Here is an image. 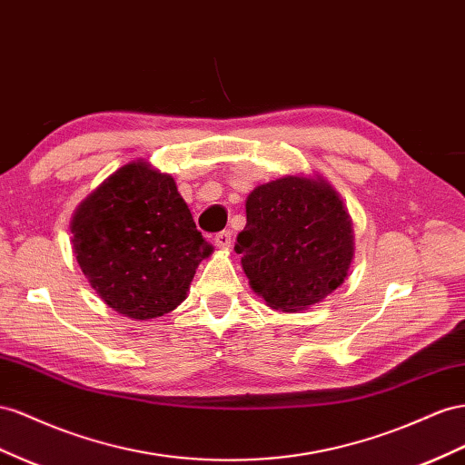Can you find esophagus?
<instances>
[{"label": "esophagus", "instance_id": "obj_1", "mask_svg": "<svg viewBox=\"0 0 465 465\" xmlns=\"http://www.w3.org/2000/svg\"><path fill=\"white\" fill-rule=\"evenodd\" d=\"M215 244L219 248H231V244H232V232L231 231H223L219 234H215Z\"/></svg>", "mask_w": 465, "mask_h": 465}]
</instances>
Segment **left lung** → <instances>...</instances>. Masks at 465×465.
Returning <instances> with one entry per match:
<instances>
[{"instance_id": "1", "label": "left lung", "mask_w": 465, "mask_h": 465, "mask_svg": "<svg viewBox=\"0 0 465 465\" xmlns=\"http://www.w3.org/2000/svg\"><path fill=\"white\" fill-rule=\"evenodd\" d=\"M234 250L268 307L301 312L348 278L356 250L352 219L322 175L285 173L250 192Z\"/></svg>"}]
</instances>
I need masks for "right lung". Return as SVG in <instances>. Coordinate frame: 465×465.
<instances>
[{
	"instance_id": "obj_1",
	"label": "right lung",
	"mask_w": 465,
	"mask_h": 465,
	"mask_svg": "<svg viewBox=\"0 0 465 465\" xmlns=\"http://www.w3.org/2000/svg\"><path fill=\"white\" fill-rule=\"evenodd\" d=\"M80 270L113 311L148 321L173 311L213 246L170 173L146 160L113 172L70 221Z\"/></svg>"
}]
</instances>
